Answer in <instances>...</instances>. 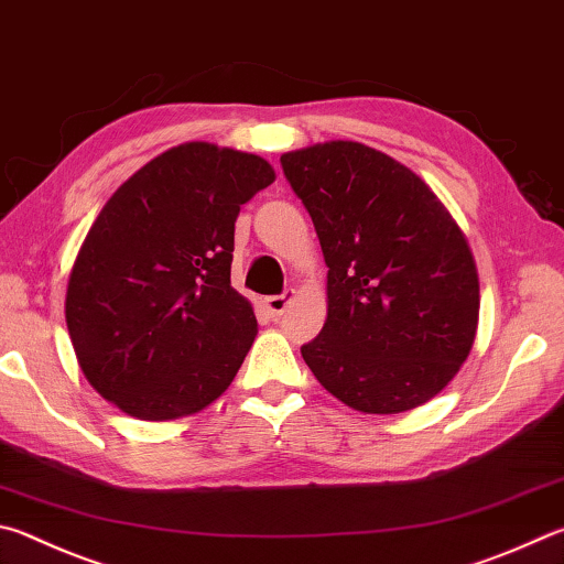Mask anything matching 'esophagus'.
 <instances>
[{
    "instance_id": "esophagus-1",
    "label": "esophagus",
    "mask_w": 564,
    "mask_h": 564,
    "mask_svg": "<svg viewBox=\"0 0 564 564\" xmlns=\"http://www.w3.org/2000/svg\"><path fill=\"white\" fill-rule=\"evenodd\" d=\"M293 299H295V291H285L281 295H269V299H263V308L271 317H281Z\"/></svg>"
}]
</instances>
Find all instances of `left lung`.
<instances>
[{
	"mask_svg": "<svg viewBox=\"0 0 564 564\" xmlns=\"http://www.w3.org/2000/svg\"><path fill=\"white\" fill-rule=\"evenodd\" d=\"M327 263V317L301 347L315 380L365 414H402L454 380L476 340L478 271L429 184L384 152L330 140L283 152Z\"/></svg>",
	"mask_w": 564,
	"mask_h": 564,
	"instance_id": "8db88e82",
	"label": "left lung"
}]
</instances>
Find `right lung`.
Returning <instances> with one entry per match:
<instances>
[{
	"label": "right lung",
	"instance_id": "right-lung-1",
	"mask_svg": "<svg viewBox=\"0 0 564 564\" xmlns=\"http://www.w3.org/2000/svg\"><path fill=\"white\" fill-rule=\"evenodd\" d=\"M273 180L251 152L184 142L112 192L66 289L70 343L100 397L170 422L227 392L259 333L231 289L234 224Z\"/></svg>",
	"mask_w": 564,
	"mask_h": 564
}]
</instances>
